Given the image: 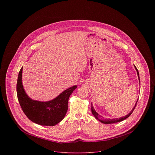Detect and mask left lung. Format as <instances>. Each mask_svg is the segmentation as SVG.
Masks as SVG:
<instances>
[{
    "mask_svg": "<svg viewBox=\"0 0 155 155\" xmlns=\"http://www.w3.org/2000/svg\"><path fill=\"white\" fill-rule=\"evenodd\" d=\"M134 65V68H135V69H136V71H137V75H138V78H139V82H140V77H139V71H138V70H137V68H136V66H135V65ZM137 101H138V100L137 101V102H136V104H135V105H134V108L132 109L131 111H130V112L127 115H126V116H124V117H121V118H119L105 119V118H101V116H100V115H99V114L96 112V110H94V107H93V106L92 103H91V112H92L93 115L94 116V117H95L97 120H98L99 121H101V123H104V124H112V123H118V122L122 121L124 120L125 119L127 118H128V117H129L132 114V113L133 112L134 110L135 109V107H136V104H137Z\"/></svg>",
    "mask_w": 155,
    "mask_h": 155,
    "instance_id": "obj_1",
    "label": "left lung"
}]
</instances>
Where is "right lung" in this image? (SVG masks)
I'll list each match as a JSON object with an SVG mask.
<instances>
[{
    "label": "right lung",
    "mask_w": 155,
    "mask_h": 155,
    "mask_svg": "<svg viewBox=\"0 0 155 155\" xmlns=\"http://www.w3.org/2000/svg\"><path fill=\"white\" fill-rule=\"evenodd\" d=\"M23 67L18 74L16 92L19 103L26 117L32 122L41 126H55L61 121L68 110L70 96L77 85L64 90L54 99L42 102L31 99L26 94L22 82Z\"/></svg>",
    "instance_id": "add662e5"
}]
</instances>
